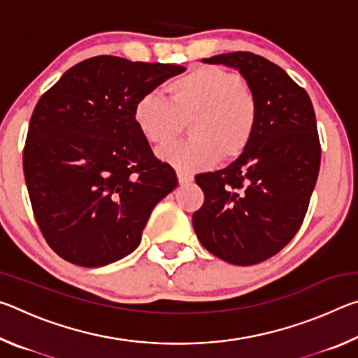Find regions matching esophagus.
<instances>
[{"label": "esophagus", "mask_w": 358, "mask_h": 358, "mask_svg": "<svg viewBox=\"0 0 358 358\" xmlns=\"http://www.w3.org/2000/svg\"><path fill=\"white\" fill-rule=\"evenodd\" d=\"M177 177H178L180 185H187V183H191V181H192L191 175H186V173H181V172H177Z\"/></svg>", "instance_id": "34e87169"}]
</instances>
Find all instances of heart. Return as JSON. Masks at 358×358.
<instances>
[{
  "instance_id": "1",
  "label": "heart",
  "mask_w": 358,
  "mask_h": 358,
  "mask_svg": "<svg viewBox=\"0 0 358 358\" xmlns=\"http://www.w3.org/2000/svg\"><path fill=\"white\" fill-rule=\"evenodd\" d=\"M166 90L169 101L145 94L132 117L142 137L156 147L173 141L191 121L192 138L159 151L178 172L203 171L220 157L235 161L250 150L259 126V102L237 72L196 66L169 82Z\"/></svg>"
}]
</instances>
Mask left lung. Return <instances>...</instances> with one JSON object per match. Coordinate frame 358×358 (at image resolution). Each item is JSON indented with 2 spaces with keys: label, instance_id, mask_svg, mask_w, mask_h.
Wrapping results in <instances>:
<instances>
[{
  "label": "left lung",
  "instance_id": "8db88e82",
  "mask_svg": "<svg viewBox=\"0 0 358 358\" xmlns=\"http://www.w3.org/2000/svg\"><path fill=\"white\" fill-rule=\"evenodd\" d=\"M203 62L241 72L259 102V126L243 156L196 175L203 203L192 226L213 256L254 265L280 252L305 220L320 166L316 113L305 88L264 57L232 52Z\"/></svg>",
  "mask_w": 358,
  "mask_h": 358
}]
</instances>
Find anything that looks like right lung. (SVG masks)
Listing matches in <instances>:
<instances>
[{"label": "right lung", "instance_id": "add662e5", "mask_svg": "<svg viewBox=\"0 0 358 358\" xmlns=\"http://www.w3.org/2000/svg\"><path fill=\"white\" fill-rule=\"evenodd\" d=\"M183 66L99 55L41 96L29 120L23 173L48 246L102 266L141 243L155 205L178 185L134 123V106Z\"/></svg>", "mask_w": 358, "mask_h": 358}]
</instances>
